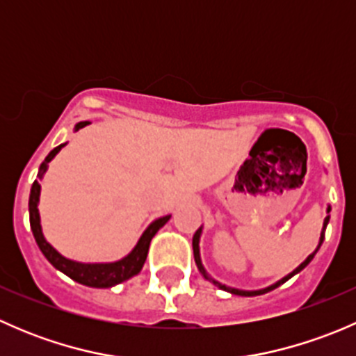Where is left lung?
Segmentation results:
<instances>
[{"mask_svg":"<svg viewBox=\"0 0 356 356\" xmlns=\"http://www.w3.org/2000/svg\"><path fill=\"white\" fill-rule=\"evenodd\" d=\"M329 211H331V207H327V217H325V220H324V229H322L321 241H318V246L315 248V251H314V253H312V254H308V258H307V260L303 261V264L300 265V267H296V268H294L293 272H291V274L286 275V277H282L281 281H277V282H275V284L268 286V288H265V289H258V291H241V289H236V288H227V286H225V284H220V282H218V281H215V279H211L210 275L207 274V270H204L203 264H201V258H200V236H201V227L198 229V231L195 232V236H193V253H195V261H196V265H198V270L201 272V274H203V277L207 279V281L213 282V284L217 286L218 289H224V291H227V293L238 294V296H258V294H265V293H268V291H272V289L279 288V286H281V284H284L286 281H289V279L293 277V275H296L298 272H301V270H303V268L307 267V265L310 264L312 260H314L315 253H317V251H318V248H321V245H322V241H324V231H325V227H327V224H329V218H331V215H329Z\"/></svg>","mask_w":356,"mask_h":356,"instance_id":"obj_1","label":"left lung"}]
</instances>
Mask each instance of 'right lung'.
Returning <instances> with one entry per match:
<instances>
[{"instance_id":"add662e5","label":"right lung","mask_w":356,"mask_h":356,"mask_svg":"<svg viewBox=\"0 0 356 356\" xmlns=\"http://www.w3.org/2000/svg\"><path fill=\"white\" fill-rule=\"evenodd\" d=\"M89 122H79L75 125V131L79 129L86 127ZM65 145L56 146L55 149L49 152V155L44 158V161L41 163L38 172V177L42 179L44 175L46 168H48L49 161L55 158L56 153L63 148ZM39 193H41V184L35 179L34 184L31 188V196H29V218H31V229L32 234H34L35 243H38L39 250L42 251L46 258H48L49 264L53 265L55 268H58L60 272L68 275L70 279H74L75 282L79 284L89 286V288H111L115 284H120V282L127 281V279L134 277L136 274H139L145 265L146 257H148V250H149V243H152L153 236L163 227L165 224L168 222L170 215H165V217L158 218V220L152 222L149 227L143 232V236L139 238L138 245L134 246V250L124 257L122 260L113 261V264H79V261L68 260V258L60 254L58 251L55 250L48 241L44 239L41 231V220H39V210H38V203H39Z\"/></svg>"}]
</instances>
